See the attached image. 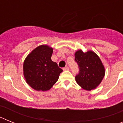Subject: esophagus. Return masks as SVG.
Here are the masks:
<instances>
[{
  "mask_svg": "<svg viewBox=\"0 0 123 123\" xmlns=\"http://www.w3.org/2000/svg\"><path fill=\"white\" fill-rule=\"evenodd\" d=\"M63 69L64 71H67V70H69V68L68 67H65V68H63Z\"/></svg>",
  "mask_w": 123,
  "mask_h": 123,
  "instance_id": "1",
  "label": "esophagus"
}]
</instances>
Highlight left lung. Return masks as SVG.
<instances>
[{"label": "left lung", "instance_id": "1", "mask_svg": "<svg viewBox=\"0 0 123 123\" xmlns=\"http://www.w3.org/2000/svg\"><path fill=\"white\" fill-rule=\"evenodd\" d=\"M74 56L79 67V73L75 77L77 83L86 91L96 89L105 74V67L99 56L92 50L84 52L82 50L75 52Z\"/></svg>", "mask_w": 123, "mask_h": 123}]
</instances>
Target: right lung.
<instances>
[{
	"label": "right lung",
	"mask_w": 123,
	"mask_h": 123,
	"mask_svg": "<svg viewBox=\"0 0 123 123\" xmlns=\"http://www.w3.org/2000/svg\"><path fill=\"white\" fill-rule=\"evenodd\" d=\"M52 53V47L41 45L31 51L24 61V78L28 85L36 91L50 89L63 71L51 60Z\"/></svg>",
	"instance_id": "1"
}]
</instances>
